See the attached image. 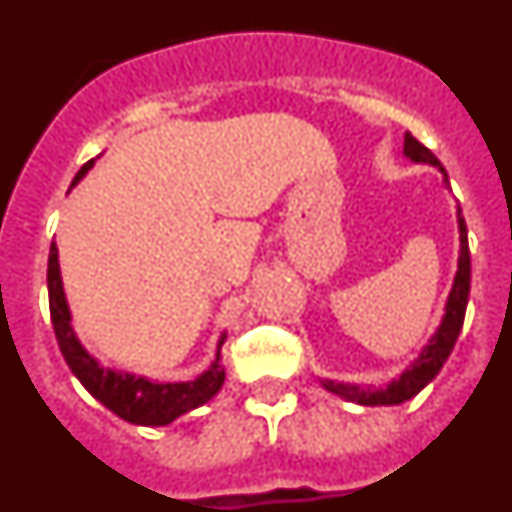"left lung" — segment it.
I'll return each instance as SVG.
<instances>
[{
	"label": "left lung",
	"mask_w": 512,
	"mask_h": 512,
	"mask_svg": "<svg viewBox=\"0 0 512 512\" xmlns=\"http://www.w3.org/2000/svg\"><path fill=\"white\" fill-rule=\"evenodd\" d=\"M405 156L415 164H431L438 166V171L443 174V182H449L446 176V169L441 166L436 156H433L428 148L415 140L413 135L405 133ZM459 215V269H456L454 287H451V295L446 300V312H443V320L438 325L436 336L428 341V346L420 351L418 359L400 374V379H392L390 384L384 387H356V384H343V382H330L325 379L323 387L333 395H341L343 400L359 402V405H400V402L410 400V397L418 395L425 384L431 382L441 366L446 364L449 354L454 351V343L461 333V325H464V312H467V300H469V277H472V261H469V241H467V223L461 217V210L456 212Z\"/></svg>",
	"instance_id": "left-lung-1"
}]
</instances>
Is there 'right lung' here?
<instances>
[{
    "instance_id": "right-lung-1",
    "label": "right lung",
    "mask_w": 512,
    "mask_h": 512,
    "mask_svg": "<svg viewBox=\"0 0 512 512\" xmlns=\"http://www.w3.org/2000/svg\"><path fill=\"white\" fill-rule=\"evenodd\" d=\"M92 164L94 158L81 166L74 184L92 169ZM48 302H51V323L56 330V341L63 359L74 372V377L87 387L89 395L102 402L107 410H112L117 418L135 425H169L179 415L205 405L223 387L225 372L220 366V346H223L225 336L217 343V356L210 369L192 382L158 384L146 377H135V374L99 366V361L87 354V348L81 346L74 328H71V312L66 295H63L56 243H51V256H48Z\"/></svg>"
}]
</instances>
